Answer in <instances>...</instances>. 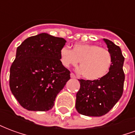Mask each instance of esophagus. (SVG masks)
<instances>
[{
    "instance_id": "obj_1",
    "label": "esophagus",
    "mask_w": 135,
    "mask_h": 135,
    "mask_svg": "<svg viewBox=\"0 0 135 135\" xmlns=\"http://www.w3.org/2000/svg\"><path fill=\"white\" fill-rule=\"evenodd\" d=\"M70 76H71V78H72V79H75V78H76V76L74 75V73H71Z\"/></svg>"
}]
</instances>
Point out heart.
<instances>
[{
  "label": "heart",
  "instance_id": "1",
  "mask_svg": "<svg viewBox=\"0 0 135 135\" xmlns=\"http://www.w3.org/2000/svg\"><path fill=\"white\" fill-rule=\"evenodd\" d=\"M60 57L63 65L68 67L79 62L80 71L88 80L95 81L104 77L112 65V56L106 49L98 45L76 44L73 49L62 47Z\"/></svg>",
  "mask_w": 135,
  "mask_h": 135
}]
</instances>
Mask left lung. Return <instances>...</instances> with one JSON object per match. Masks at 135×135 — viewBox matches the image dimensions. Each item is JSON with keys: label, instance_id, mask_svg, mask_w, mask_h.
I'll return each instance as SVG.
<instances>
[{"label": "left lung", "instance_id": "8db88e82", "mask_svg": "<svg viewBox=\"0 0 135 135\" xmlns=\"http://www.w3.org/2000/svg\"><path fill=\"white\" fill-rule=\"evenodd\" d=\"M112 56V65L107 74L95 81L79 79V90L76 93L78 113L88 116H101L115 105L123 93L124 58L121 48L108 39H103Z\"/></svg>", "mask_w": 135, "mask_h": 135}]
</instances>
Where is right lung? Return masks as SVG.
<instances>
[{"mask_svg": "<svg viewBox=\"0 0 135 135\" xmlns=\"http://www.w3.org/2000/svg\"><path fill=\"white\" fill-rule=\"evenodd\" d=\"M66 41L47 33L28 37L16 49L10 69L9 85L19 104L28 110L47 111L70 79L61 61Z\"/></svg>", "mask_w": 135, "mask_h": 135, "instance_id": "add662e5", "label": "right lung"}]
</instances>
